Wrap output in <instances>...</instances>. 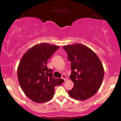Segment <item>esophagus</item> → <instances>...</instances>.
Instances as JSON below:
<instances>
[{"instance_id":"1","label":"esophagus","mask_w":121,"mask_h":121,"mask_svg":"<svg viewBox=\"0 0 121 121\" xmlns=\"http://www.w3.org/2000/svg\"><path fill=\"white\" fill-rule=\"evenodd\" d=\"M61 78H62V79H63V80H64L65 81H66V78H66V76H65V75H64H64H62V77H61Z\"/></svg>"}]
</instances>
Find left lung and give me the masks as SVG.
Instances as JSON below:
<instances>
[{"instance_id":"1","label":"left lung","mask_w":121,"mask_h":121,"mask_svg":"<svg viewBox=\"0 0 121 121\" xmlns=\"http://www.w3.org/2000/svg\"><path fill=\"white\" fill-rule=\"evenodd\" d=\"M71 62L70 78L74 86L68 91L72 98L84 101L94 95L100 87L104 69L100 60L89 48L81 44L64 46Z\"/></svg>"}]
</instances>
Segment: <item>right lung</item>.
Wrapping results in <instances>:
<instances>
[{
    "label": "right lung",
    "instance_id": "right-lung-1",
    "mask_svg": "<svg viewBox=\"0 0 121 121\" xmlns=\"http://www.w3.org/2000/svg\"><path fill=\"white\" fill-rule=\"evenodd\" d=\"M60 47L40 43L24 53L17 68V77L21 88L30 99L37 103L49 101L55 94V87L64 82L53 77L52 69L47 61Z\"/></svg>",
    "mask_w": 121,
    "mask_h": 121
}]
</instances>
